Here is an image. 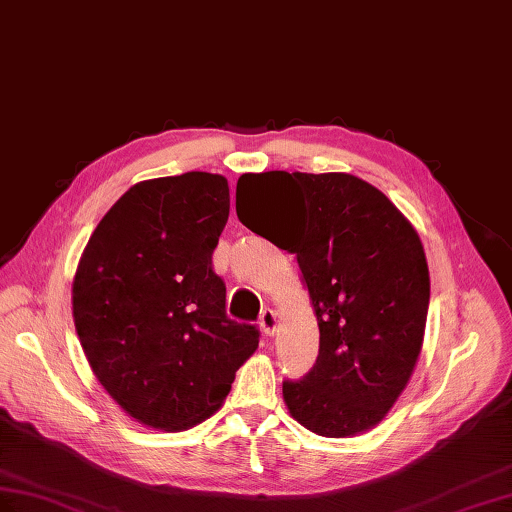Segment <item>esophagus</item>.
Masks as SVG:
<instances>
[{"label":"esophagus","instance_id":"obj_1","mask_svg":"<svg viewBox=\"0 0 512 512\" xmlns=\"http://www.w3.org/2000/svg\"><path fill=\"white\" fill-rule=\"evenodd\" d=\"M276 324H279V319H276V313H274L272 309L261 311V315H259V326H261V332H264V337H274Z\"/></svg>","mask_w":512,"mask_h":512}]
</instances>
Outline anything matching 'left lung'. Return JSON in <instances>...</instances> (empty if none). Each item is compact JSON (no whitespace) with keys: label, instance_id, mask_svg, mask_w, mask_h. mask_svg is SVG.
I'll return each instance as SVG.
<instances>
[{"label":"left lung","instance_id":"left-lung-1","mask_svg":"<svg viewBox=\"0 0 512 512\" xmlns=\"http://www.w3.org/2000/svg\"><path fill=\"white\" fill-rule=\"evenodd\" d=\"M287 180L298 191L270 242L298 259L319 354L302 379L283 382V399L309 431L352 437L384 420L414 373L431 289L425 248L399 208L356 175L296 171ZM272 182L244 173L236 188L238 218L259 236L266 221L259 191ZM238 192L247 199L240 209Z\"/></svg>","mask_w":512,"mask_h":512}]
</instances>
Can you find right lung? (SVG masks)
I'll return each instance as SVG.
<instances>
[{"label":"right lung","mask_w":512,"mask_h":512,"mask_svg":"<svg viewBox=\"0 0 512 512\" xmlns=\"http://www.w3.org/2000/svg\"><path fill=\"white\" fill-rule=\"evenodd\" d=\"M229 184L188 171L145 180L113 203L83 248L72 317L87 362L141 425L186 431L216 410L259 330L225 315L212 253Z\"/></svg>","instance_id":"obj_1"}]
</instances>
